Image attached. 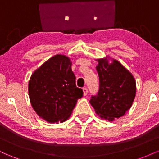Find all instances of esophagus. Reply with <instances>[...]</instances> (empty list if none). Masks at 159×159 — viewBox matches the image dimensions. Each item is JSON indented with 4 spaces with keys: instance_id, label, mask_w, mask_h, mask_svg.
<instances>
[{
    "instance_id": "obj_1",
    "label": "esophagus",
    "mask_w": 159,
    "mask_h": 159,
    "mask_svg": "<svg viewBox=\"0 0 159 159\" xmlns=\"http://www.w3.org/2000/svg\"><path fill=\"white\" fill-rule=\"evenodd\" d=\"M82 90H83L84 96H87V93H88V90H87V89L86 88V87H84V88L82 89Z\"/></svg>"
}]
</instances>
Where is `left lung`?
Listing matches in <instances>:
<instances>
[{
    "instance_id": "1",
    "label": "left lung",
    "mask_w": 159,
    "mask_h": 159,
    "mask_svg": "<svg viewBox=\"0 0 159 159\" xmlns=\"http://www.w3.org/2000/svg\"><path fill=\"white\" fill-rule=\"evenodd\" d=\"M96 66L99 89L90 103L102 119L114 121L132 107L136 95V82L129 71L119 61L109 57L98 59Z\"/></svg>"
}]
</instances>
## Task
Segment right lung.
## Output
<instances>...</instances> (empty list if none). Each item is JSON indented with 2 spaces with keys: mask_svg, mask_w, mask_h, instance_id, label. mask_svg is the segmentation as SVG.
<instances>
[{
  "mask_svg": "<svg viewBox=\"0 0 159 159\" xmlns=\"http://www.w3.org/2000/svg\"><path fill=\"white\" fill-rule=\"evenodd\" d=\"M72 62L56 54L32 74L28 84L30 103L38 116L48 123L68 120L83 90L75 84Z\"/></svg>",
  "mask_w": 159,
  "mask_h": 159,
  "instance_id": "obj_1",
  "label": "right lung"
}]
</instances>
